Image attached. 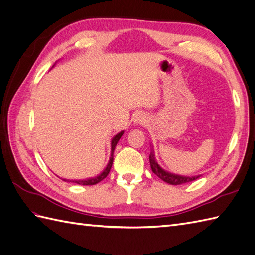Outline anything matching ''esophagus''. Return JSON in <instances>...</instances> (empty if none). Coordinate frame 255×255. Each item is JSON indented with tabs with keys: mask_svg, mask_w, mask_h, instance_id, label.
<instances>
[{
	"mask_svg": "<svg viewBox=\"0 0 255 255\" xmlns=\"http://www.w3.org/2000/svg\"><path fill=\"white\" fill-rule=\"evenodd\" d=\"M146 116L142 114H138L136 115L134 118V123L135 124H145L146 123Z\"/></svg>",
	"mask_w": 255,
	"mask_h": 255,
	"instance_id": "34e87169",
	"label": "esophagus"
}]
</instances>
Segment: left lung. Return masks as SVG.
Instances as JSON below:
<instances>
[{"mask_svg":"<svg viewBox=\"0 0 255 255\" xmlns=\"http://www.w3.org/2000/svg\"><path fill=\"white\" fill-rule=\"evenodd\" d=\"M149 162H150V166H151V170L152 172L156 174L159 178L162 179L165 183L170 184V185H181V184H185V183H188V182H192L199 177L200 175H197V176H183V175H177V174H173V173L167 172L165 170H163L162 167H161L157 160L156 157H154V152L153 150H151L150 154H149Z\"/></svg>","mask_w":255,"mask_h":255,"instance_id":"left-lung-1","label":"left lung"}]
</instances>
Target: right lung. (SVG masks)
<instances>
[{"label": "right lung", "instance_id": "obj_1", "mask_svg": "<svg viewBox=\"0 0 255 255\" xmlns=\"http://www.w3.org/2000/svg\"><path fill=\"white\" fill-rule=\"evenodd\" d=\"M123 131L118 133L115 137L111 139V152H110V159H109V162L107 164V166L105 167L104 171L101 173V174L95 176V177H92V178H89V179H84V181H74L73 183H77L79 185H95L99 182H102L104 178H106V176L109 174L110 172V169H111V165H113V162H114V151H115V148L118 144V141H119V139L121 138V136L123 135ZM64 181H67V179H64Z\"/></svg>", "mask_w": 255, "mask_h": 255}]
</instances>
